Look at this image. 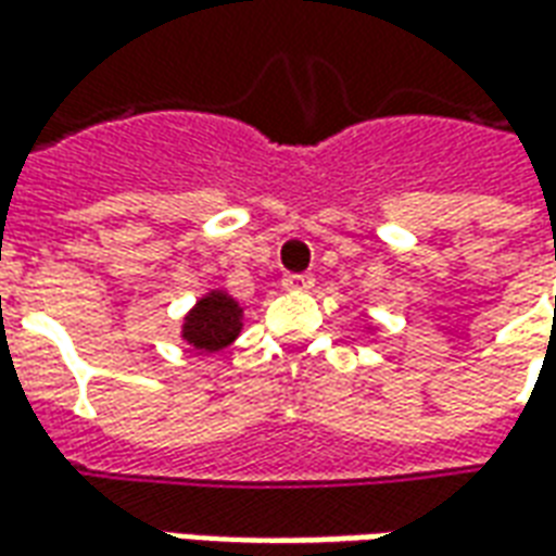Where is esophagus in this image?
I'll return each mask as SVG.
<instances>
[{
  "instance_id": "obj_1",
  "label": "esophagus",
  "mask_w": 556,
  "mask_h": 556,
  "mask_svg": "<svg viewBox=\"0 0 556 556\" xmlns=\"http://www.w3.org/2000/svg\"><path fill=\"white\" fill-rule=\"evenodd\" d=\"M313 282L315 279L309 277V274H286V277H282V289L306 291V289H313Z\"/></svg>"
}]
</instances>
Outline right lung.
<instances>
[{
  "label": "right lung",
  "mask_w": 556,
  "mask_h": 556,
  "mask_svg": "<svg viewBox=\"0 0 556 556\" xmlns=\"http://www.w3.org/2000/svg\"><path fill=\"white\" fill-rule=\"evenodd\" d=\"M241 333V306L226 291H211L184 318L181 337L195 351H223Z\"/></svg>",
  "instance_id": "1"
}]
</instances>
